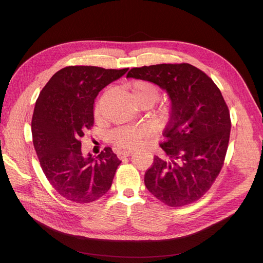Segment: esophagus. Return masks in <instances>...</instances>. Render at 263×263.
I'll use <instances>...</instances> for the list:
<instances>
[{"instance_id":"1","label":"esophagus","mask_w":263,"mask_h":263,"mask_svg":"<svg viewBox=\"0 0 263 263\" xmlns=\"http://www.w3.org/2000/svg\"><path fill=\"white\" fill-rule=\"evenodd\" d=\"M132 154H133L132 150H122V151H119V153L117 154V156H118L119 159H124V158L129 157Z\"/></svg>"}]
</instances>
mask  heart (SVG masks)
I'll list each match as a JSON object with an SVG mask.
<instances>
[{
	"label": "heart",
	"instance_id": "heart-1",
	"mask_svg": "<svg viewBox=\"0 0 263 263\" xmlns=\"http://www.w3.org/2000/svg\"><path fill=\"white\" fill-rule=\"evenodd\" d=\"M128 93L134 103L141 101H148L154 104L159 98V89L147 81H134L128 87ZM147 129L144 127H122L116 129L112 133L113 143L121 148H132L141 145Z\"/></svg>",
	"mask_w": 263,
	"mask_h": 263
}]
</instances>
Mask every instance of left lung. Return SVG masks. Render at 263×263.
<instances>
[{"label": "left lung", "mask_w": 263, "mask_h": 263, "mask_svg": "<svg viewBox=\"0 0 263 263\" xmlns=\"http://www.w3.org/2000/svg\"><path fill=\"white\" fill-rule=\"evenodd\" d=\"M127 78L155 83L172 103L165 141L160 144L170 160L155 157L145 174L147 190L170 206L198 200L215 181L228 148L231 122L222 92L190 64L132 68Z\"/></svg>", "instance_id": "left-lung-1"}]
</instances>
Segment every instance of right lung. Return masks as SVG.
Listing matches in <instances>:
<instances>
[{
	"mask_svg": "<svg viewBox=\"0 0 263 263\" xmlns=\"http://www.w3.org/2000/svg\"><path fill=\"white\" fill-rule=\"evenodd\" d=\"M128 71L95 66H69L55 73L40 91L32 118L33 144L50 184L78 203L102 197L121 161L109 147L98 157L83 155L81 137L93 124L99 91Z\"/></svg>",
	"mask_w": 263,
	"mask_h": 263,
	"instance_id": "obj_1",
	"label": "right lung"
}]
</instances>
